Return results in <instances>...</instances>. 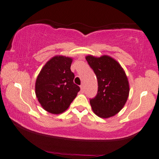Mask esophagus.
I'll list each match as a JSON object with an SVG mask.
<instances>
[{
	"label": "esophagus",
	"instance_id": "esophagus-1",
	"mask_svg": "<svg viewBox=\"0 0 159 159\" xmlns=\"http://www.w3.org/2000/svg\"><path fill=\"white\" fill-rule=\"evenodd\" d=\"M80 91H81L82 93H84V86H83V85H81V86H80Z\"/></svg>",
	"mask_w": 159,
	"mask_h": 159
}]
</instances>
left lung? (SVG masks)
<instances>
[{"mask_svg":"<svg viewBox=\"0 0 159 159\" xmlns=\"http://www.w3.org/2000/svg\"><path fill=\"white\" fill-rule=\"evenodd\" d=\"M85 58L98 79V94L89 101L92 109L102 118L116 116L123 109L129 95V82L125 71L107 55H88Z\"/></svg>","mask_w":159,"mask_h":159,"instance_id":"obj_1","label":"left lung"}]
</instances>
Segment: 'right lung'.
Returning a JSON list of instances; mask_svg holds the SVG:
<instances>
[{
  "label": "right lung",
  "mask_w": 159,
  "mask_h": 159,
  "mask_svg": "<svg viewBox=\"0 0 159 159\" xmlns=\"http://www.w3.org/2000/svg\"><path fill=\"white\" fill-rule=\"evenodd\" d=\"M72 62L71 57L54 56L45 64L36 78V96L41 107L50 113L58 115L67 110L80 90L73 82Z\"/></svg>",
  "instance_id": "obj_1"
}]
</instances>
